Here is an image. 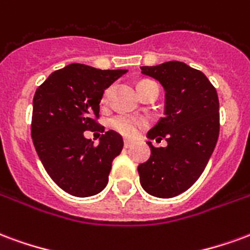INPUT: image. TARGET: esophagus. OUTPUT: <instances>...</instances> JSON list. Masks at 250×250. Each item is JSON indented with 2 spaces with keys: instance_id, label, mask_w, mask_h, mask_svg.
<instances>
[{
  "instance_id": "esophagus-1",
  "label": "esophagus",
  "mask_w": 250,
  "mask_h": 250,
  "mask_svg": "<svg viewBox=\"0 0 250 250\" xmlns=\"http://www.w3.org/2000/svg\"><path fill=\"white\" fill-rule=\"evenodd\" d=\"M132 141H129V140H125V141H124V146L125 147H130L132 146Z\"/></svg>"
}]
</instances>
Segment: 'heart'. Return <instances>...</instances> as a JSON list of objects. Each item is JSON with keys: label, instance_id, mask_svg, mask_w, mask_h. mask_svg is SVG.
I'll return each mask as SVG.
<instances>
[{"label": "heart", "instance_id": "heart-1", "mask_svg": "<svg viewBox=\"0 0 250 250\" xmlns=\"http://www.w3.org/2000/svg\"><path fill=\"white\" fill-rule=\"evenodd\" d=\"M146 81H141L138 86H141L143 83H145ZM109 94H110V89H106L105 90V94H104V101H106L109 98ZM110 127L113 130H116L117 133H120L121 136L127 138L134 137L137 134L138 129L146 125V121L144 118L133 117V116H127V114H118L116 117H113L109 123Z\"/></svg>", "mask_w": 250, "mask_h": 250}]
</instances>
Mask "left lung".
<instances>
[{
	"instance_id": "1",
	"label": "left lung",
	"mask_w": 250,
	"mask_h": 250,
	"mask_svg": "<svg viewBox=\"0 0 250 250\" xmlns=\"http://www.w3.org/2000/svg\"><path fill=\"white\" fill-rule=\"evenodd\" d=\"M141 73L165 89V116L147 132V138H165L167 146L147 143L152 153L138 165L140 183L154 197H176L197 181L217 144V92L204 73L180 61L141 66Z\"/></svg>"
}]
</instances>
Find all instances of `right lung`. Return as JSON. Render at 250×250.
I'll list each match as a JSON object with an SVG mask.
<instances>
[{"mask_svg": "<svg viewBox=\"0 0 250 250\" xmlns=\"http://www.w3.org/2000/svg\"><path fill=\"white\" fill-rule=\"evenodd\" d=\"M125 73L70 63L53 72L36 90L33 144L50 178L72 196L101 192L112 161L123 150V137L114 130L101 134L98 145L83 137V132H104L97 123L104 90Z\"/></svg>", "mask_w": 250, "mask_h": 250, "instance_id": "right-lung-1", "label": "right lung"}]
</instances>
